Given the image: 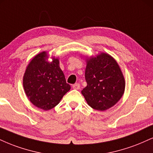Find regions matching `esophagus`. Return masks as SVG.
I'll return each instance as SVG.
<instances>
[{"instance_id":"obj_1","label":"esophagus","mask_w":153,"mask_h":153,"mask_svg":"<svg viewBox=\"0 0 153 153\" xmlns=\"http://www.w3.org/2000/svg\"><path fill=\"white\" fill-rule=\"evenodd\" d=\"M80 85L79 83H75L73 85V88L75 90H79L80 89Z\"/></svg>"}]
</instances>
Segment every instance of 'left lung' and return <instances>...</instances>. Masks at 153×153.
Instances as JSON below:
<instances>
[{
  "label": "left lung",
  "mask_w": 153,
  "mask_h": 153,
  "mask_svg": "<svg viewBox=\"0 0 153 153\" xmlns=\"http://www.w3.org/2000/svg\"><path fill=\"white\" fill-rule=\"evenodd\" d=\"M85 77L87 86L81 93L93 109L105 111L115 105L123 97L126 80L113 57L106 53L85 57Z\"/></svg>",
  "instance_id": "8db88e82"
}]
</instances>
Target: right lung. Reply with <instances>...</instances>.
<instances>
[{"label": "right lung", "mask_w": 153, "mask_h": 153, "mask_svg": "<svg viewBox=\"0 0 153 153\" xmlns=\"http://www.w3.org/2000/svg\"><path fill=\"white\" fill-rule=\"evenodd\" d=\"M48 58L46 51L34 56L27 65L23 78L24 91L28 100L44 110L55 108L71 90L59 66V58L51 56V61Z\"/></svg>", "instance_id": "add662e5"}]
</instances>
